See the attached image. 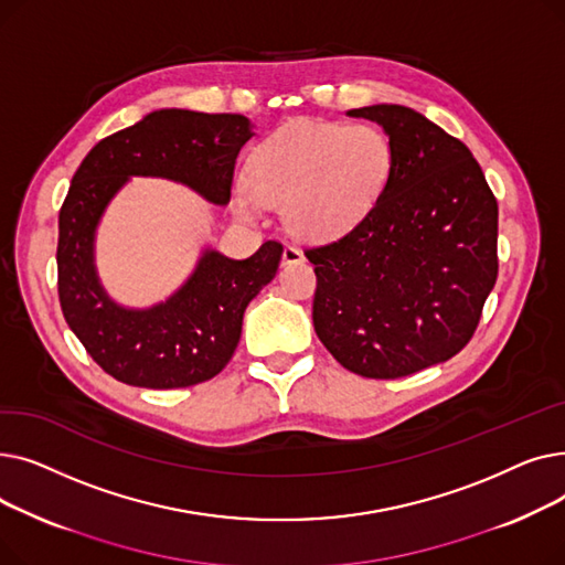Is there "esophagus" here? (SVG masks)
<instances>
[{"label":"esophagus","mask_w":565,"mask_h":565,"mask_svg":"<svg viewBox=\"0 0 565 565\" xmlns=\"http://www.w3.org/2000/svg\"><path fill=\"white\" fill-rule=\"evenodd\" d=\"M281 263H284V265H298V263H305V254H302V249H300V247L286 245V247H284Z\"/></svg>","instance_id":"obj_1"}]
</instances>
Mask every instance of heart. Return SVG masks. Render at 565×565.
I'll list each match as a JSON object with an SVG mask.
<instances>
[{
    "label": "heart",
    "instance_id": "obj_1",
    "mask_svg": "<svg viewBox=\"0 0 565 565\" xmlns=\"http://www.w3.org/2000/svg\"><path fill=\"white\" fill-rule=\"evenodd\" d=\"M392 169L394 148L380 128L298 121L254 148L247 178L233 188V207L256 220L265 203L284 205L295 235L332 241L369 215Z\"/></svg>",
    "mask_w": 565,
    "mask_h": 565
}]
</instances>
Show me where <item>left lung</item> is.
<instances>
[{
    "mask_svg": "<svg viewBox=\"0 0 565 565\" xmlns=\"http://www.w3.org/2000/svg\"><path fill=\"white\" fill-rule=\"evenodd\" d=\"M394 169L369 215L305 256L313 330L358 375L394 380L451 360L497 281V199L469 148L419 111L371 105Z\"/></svg>",
    "mask_w": 565,
    "mask_h": 565,
    "instance_id": "1",
    "label": "left lung"
}]
</instances>
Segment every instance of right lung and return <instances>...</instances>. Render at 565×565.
<instances>
[{
	"label": "right lung",
	"mask_w": 565,
	"mask_h": 565,
	"mask_svg": "<svg viewBox=\"0 0 565 565\" xmlns=\"http://www.w3.org/2000/svg\"><path fill=\"white\" fill-rule=\"evenodd\" d=\"M252 137L243 114L158 109L98 141L75 171L58 211V302L73 334L118 382L178 390L215 377L241 341L247 305L275 279L284 247L267 241L243 260L203 247L167 300L124 307L109 298L96 267L107 205L132 175L167 178L226 205L237 153Z\"/></svg>",
	"instance_id": "obj_1"
}]
</instances>
